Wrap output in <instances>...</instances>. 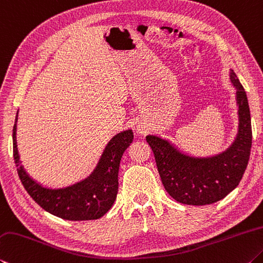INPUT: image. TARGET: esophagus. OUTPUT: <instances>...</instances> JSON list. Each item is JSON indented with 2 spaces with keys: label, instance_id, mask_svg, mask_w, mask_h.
Listing matches in <instances>:
<instances>
[{
  "label": "esophagus",
  "instance_id": "esophagus-1",
  "mask_svg": "<svg viewBox=\"0 0 263 263\" xmlns=\"http://www.w3.org/2000/svg\"><path fill=\"white\" fill-rule=\"evenodd\" d=\"M148 130V126L146 125V123H138L137 125V131L140 133V135H145V133L147 132Z\"/></svg>",
  "mask_w": 263,
  "mask_h": 263
}]
</instances>
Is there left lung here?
<instances>
[{"instance_id": "8db88e82", "label": "left lung", "mask_w": 263, "mask_h": 263, "mask_svg": "<svg viewBox=\"0 0 263 263\" xmlns=\"http://www.w3.org/2000/svg\"><path fill=\"white\" fill-rule=\"evenodd\" d=\"M236 88L238 132L232 144L219 154L207 157L186 155L169 140L148 135L157 170L166 192L176 201L193 206L217 202L239 185L252 147L251 114L247 95L236 73L230 71Z\"/></svg>"}]
</instances>
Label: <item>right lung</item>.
I'll return each mask as SVG.
<instances>
[{"instance_id":"right-lung-1","label":"right lung","mask_w":263,"mask_h":263,"mask_svg":"<svg viewBox=\"0 0 263 263\" xmlns=\"http://www.w3.org/2000/svg\"><path fill=\"white\" fill-rule=\"evenodd\" d=\"M18 111L12 131L13 159L17 173L31 198L57 217L68 221H88L102 217L115 202L118 192V170L123 153L133 141L132 130L117 133L108 142L92 174L66 187L49 189L37 183L22 165L17 148Z\"/></svg>"}]
</instances>
